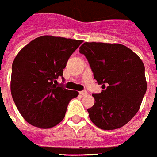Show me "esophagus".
Returning a JSON list of instances; mask_svg holds the SVG:
<instances>
[{"instance_id": "34e87169", "label": "esophagus", "mask_w": 157, "mask_h": 157, "mask_svg": "<svg viewBox=\"0 0 157 157\" xmlns=\"http://www.w3.org/2000/svg\"><path fill=\"white\" fill-rule=\"evenodd\" d=\"M80 94L82 95H88V92L86 90H82V91H80Z\"/></svg>"}]
</instances>
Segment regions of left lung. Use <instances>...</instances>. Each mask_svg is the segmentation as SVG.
I'll use <instances>...</instances> for the list:
<instances>
[{"mask_svg": "<svg viewBox=\"0 0 157 157\" xmlns=\"http://www.w3.org/2000/svg\"><path fill=\"white\" fill-rule=\"evenodd\" d=\"M84 55L102 91L93 94L95 104L88 109L90 120L104 130L124 126L142 104L147 82L143 62L136 53L118 43L84 42Z\"/></svg>", "mask_w": 157, "mask_h": 157, "instance_id": "obj_1", "label": "left lung"}]
</instances>
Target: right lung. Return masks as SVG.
<instances>
[{
  "label": "right lung",
  "instance_id": "right-lung-1",
  "mask_svg": "<svg viewBox=\"0 0 157 157\" xmlns=\"http://www.w3.org/2000/svg\"><path fill=\"white\" fill-rule=\"evenodd\" d=\"M82 41L43 35L21 49L12 65L10 89L21 115L29 124L49 128L62 122L68 102L79 93L57 83L68 58Z\"/></svg>",
  "mask_w": 157,
  "mask_h": 157
}]
</instances>
